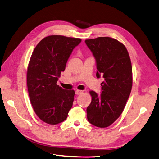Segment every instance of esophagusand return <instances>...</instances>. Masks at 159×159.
Returning a JSON list of instances; mask_svg holds the SVG:
<instances>
[{
    "instance_id": "obj_1",
    "label": "esophagus",
    "mask_w": 159,
    "mask_h": 159,
    "mask_svg": "<svg viewBox=\"0 0 159 159\" xmlns=\"http://www.w3.org/2000/svg\"><path fill=\"white\" fill-rule=\"evenodd\" d=\"M83 93V91H82V90H76V95H80V94H82Z\"/></svg>"
}]
</instances>
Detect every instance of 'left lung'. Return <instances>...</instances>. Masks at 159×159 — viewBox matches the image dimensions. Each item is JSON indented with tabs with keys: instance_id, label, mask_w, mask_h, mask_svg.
Masks as SVG:
<instances>
[{
	"instance_id": "left-lung-1",
	"label": "left lung",
	"mask_w": 159,
	"mask_h": 159,
	"mask_svg": "<svg viewBox=\"0 0 159 159\" xmlns=\"http://www.w3.org/2000/svg\"><path fill=\"white\" fill-rule=\"evenodd\" d=\"M97 62L96 76H103L102 93L94 91L87 109L88 121L99 128L111 125L123 112L132 87V67L128 52L118 40L99 37L85 40Z\"/></svg>"
}]
</instances>
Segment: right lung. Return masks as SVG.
Returning <instances> with one entry per match:
<instances>
[{
  "instance_id": "add662e5",
  "label": "right lung",
  "mask_w": 159,
  "mask_h": 159,
  "mask_svg": "<svg viewBox=\"0 0 159 159\" xmlns=\"http://www.w3.org/2000/svg\"><path fill=\"white\" fill-rule=\"evenodd\" d=\"M81 39L49 35L38 43L27 67V84L35 114L45 123L56 125L67 118L75 92L57 84L69 56Z\"/></svg>"
}]
</instances>
